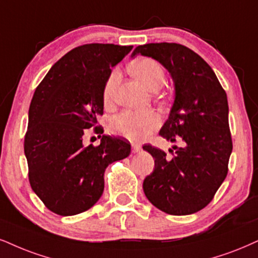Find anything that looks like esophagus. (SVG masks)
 I'll return each mask as SVG.
<instances>
[{
	"instance_id": "esophagus-1",
	"label": "esophagus",
	"mask_w": 258,
	"mask_h": 258,
	"mask_svg": "<svg viewBox=\"0 0 258 258\" xmlns=\"http://www.w3.org/2000/svg\"><path fill=\"white\" fill-rule=\"evenodd\" d=\"M141 149H142L141 145L136 144V142H133V144H132V151H133V153H139V152L141 151Z\"/></svg>"
}]
</instances>
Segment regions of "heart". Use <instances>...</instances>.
I'll return each instance as SVG.
<instances>
[{
  "label": "heart",
  "mask_w": 258,
  "mask_h": 258,
  "mask_svg": "<svg viewBox=\"0 0 258 258\" xmlns=\"http://www.w3.org/2000/svg\"><path fill=\"white\" fill-rule=\"evenodd\" d=\"M130 72L148 91L157 92L166 81V74L163 66L152 58H141L129 66ZM118 71L112 72L105 84L103 98L104 104L110 106L116 99L117 88L119 85ZM160 119L152 111H123L111 119L110 128L114 134L138 141L148 136L159 126Z\"/></svg>",
  "instance_id": "heart-1"
}]
</instances>
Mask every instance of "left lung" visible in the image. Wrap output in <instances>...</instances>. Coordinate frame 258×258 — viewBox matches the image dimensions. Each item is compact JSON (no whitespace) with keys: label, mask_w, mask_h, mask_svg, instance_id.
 <instances>
[{"label":"left lung","mask_w":258,"mask_h":258,"mask_svg":"<svg viewBox=\"0 0 258 258\" xmlns=\"http://www.w3.org/2000/svg\"><path fill=\"white\" fill-rule=\"evenodd\" d=\"M136 55L152 57L170 73L174 100L159 135L183 142L174 146L172 157L144 146L154 159L153 172L144 180L145 195L167 214H192L212 201L227 176L232 139L226 92L208 63L180 44H145L132 57Z\"/></svg>","instance_id":"left-lung-1"}]
</instances>
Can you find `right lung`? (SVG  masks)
<instances>
[{"label": "right lung", "instance_id": "obj_1", "mask_svg": "<svg viewBox=\"0 0 258 258\" xmlns=\"http://www.w3.org/2000/svg\"><path fill=\"white\" fill-rule=\"evenodd\" d=\"M133 46L85 44L66 53L36 88L28 110L25 155L32 190L47 209L80 214L104 191L105 168L130 154V144L103 135L99 146L84 135L103 114L105 84L111 68ZM94 132L103 133L101 126Z\"/></svg>", "mask_w": 258, "mask_h": 258}]
</instances>
